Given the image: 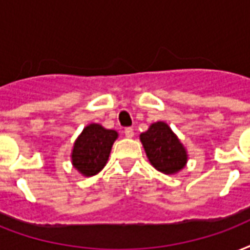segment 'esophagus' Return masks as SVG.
<instances>
[{"label":"esophagus","mask_w":250,"mask_h":250,"mask_svg":"<svg viewBox=\"0 0 250 250\" xmlns=\"http://www.w3.org/2000/svg\"><path fill=\"white\" fill-rule=\"evenodd\" d=\"M125 138H132L133 136L132 127H127V128H125Z\"/></svg>","instance_id":"obj_1"}]
</instances>
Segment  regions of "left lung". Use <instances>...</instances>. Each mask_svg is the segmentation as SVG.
<instances>
[{
	"label": "left lung",
	"mask_w": 250,
	"mask_h": 250,
	"mask_svg": "<svg viewBox=\"0 0 250 250\" xmlns=\"http://www.w3.org/2000/svg\"><path fill=\"white\" fill-rule=\"evenodd\" d=\"M140 140L150 164L157 170L171 174L185 167L186 150L167 123H153L146 132L140 135Z\"/></svg>",
	"instance_id": "obj_1"
}]
</instances>
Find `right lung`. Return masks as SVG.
<instances>
[{
	"label": "right lung",
	"mask_w": 250,
	"mask_h": 250,
	"mask_svg": "<svg viewBox=\"0 0 250 250\" xmlns=\"http://www.w3.org/2000/svg\"><path fill=\"white\" fill-rule=\"evenodd\" d=\"M117 138L118 133L114 129H106L100 125H87L74 143L72 153L74 167L85 176L97 174L107 163Z\"/></svg>",
	"instance_id": "obj_1"
}]
</instances>
